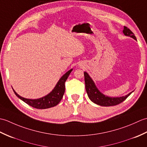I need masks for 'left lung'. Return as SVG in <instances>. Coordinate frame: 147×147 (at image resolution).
<instances>
[{
    "label": "left lung",
    "mask_w": 147,
    "mask_h": 147,
    "mask_svg": "<svg viewBox=\"0 0 147 147\" xmlns=\"http://www.w3.org/2000/svg\"><path fill=\"white\" fill-rule=\"evenodd\" d=\"M123 33L126 36H131L135 40H136L135 34L129 28H127L126 26H124ZM84 76H85L86 91L88 97L93 102H94L95 104L97 105L105 106V107L118 105L121 104V102H123L124 100H125L128 97V96H129L131 93H132L131 92L128 95L124 96H121V97H109V96L104 95L98 91V90L96 88L94 82H93V80L86 72L84 73Z\"/></svg>",
    "instance_id": "8db88e82"
}]
</instances>
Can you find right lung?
<instances>
[{"instance_id": "obj_1", "label": "right lung", "mask_w": 147, "mask_h": 147, "mask_svg": "<svg viewBox=\"0 0 147 147\" xmlns=\"http://www.w3.org/2000/svg\"><path fill=\"white\" fill-rule=\"evenodd\" d=\"M72 70L73 69L68 71L64 75L62 76L57 83L54 89L49 94L42 98L35 100L27 99L19 95L14 90L13 91L18 97L34 108L45 109L54 107L61 102L62 97H63V95L65 92V82L67 80L69 74L71 73Z\"/></svg>"}]
</instances>
